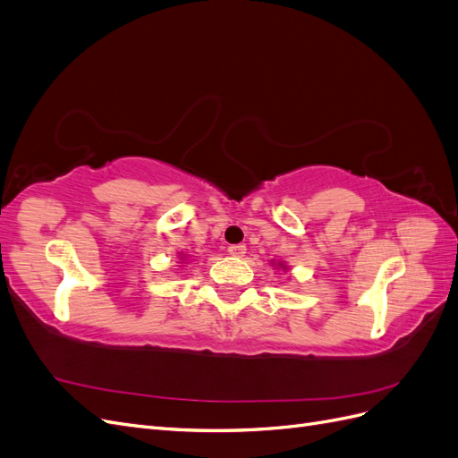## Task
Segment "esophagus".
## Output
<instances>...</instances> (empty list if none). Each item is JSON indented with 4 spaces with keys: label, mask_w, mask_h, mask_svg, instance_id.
Returning a JSON list of instances; mask_svg holds the SVG:
<instances>
[{
    "label": "esophagus",
    "mask_w": 458,
    "mask_h": 458,
    "mask_svg": "<svg viewBox=\"0 0 458 458\" xmlns=\"http://www.w3.org/2000/svg\"><path fill=\"white\" fill-rule=\"evenodd\" d=\"M227 252H229L231 256L242 258V256L246 254V246H244V244H231V246L227 248Z\"/></svg>",
    "instance_id": "esophagus-1"
}]
</instances>
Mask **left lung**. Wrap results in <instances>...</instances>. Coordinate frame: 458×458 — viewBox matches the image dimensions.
I'll return each mask as SVG.
<instances>
[{
    "instance_id": "obj_1",
    "label": "left lung",
    "mask_w": 458,
    "mask_h": 458,
    "mask_svg": "<svg viewBox=\"0 0 458 458\" xmlns=\"http://www.w3.org/2000/svg\"><path fill=\"white\" fill-rule=\"evenodd\" d=\"M279 266H281V263H279ZM281 267H283V266H281ZM283 269H286V267H283Z\"/></svg>"
}]
</instances>
